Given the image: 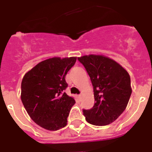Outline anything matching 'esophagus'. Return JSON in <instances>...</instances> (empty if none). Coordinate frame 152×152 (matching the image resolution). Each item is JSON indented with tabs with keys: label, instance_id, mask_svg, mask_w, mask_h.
Masks as SVG:
<instances>
[{
	"label": "esophagus",
	"instance_id": "34e87169",
	"mask_svg": "<svg viewBox=\"0 0 152 152\" xmlns=\"http://www.w3.org/2000/svg\"><path fill=\"white\" fill-rule=\"evenodd\" d=\"M77 98H79V99H80V97H81V94H79V95H77Z\"/></svg>",
	"mask_w": 152,
	"mask_h": 152
}]
</instances>
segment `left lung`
Masks as SVG:
<instances>
[{
  "mask_svg": "<svg viewBox=\"0 0 152 152\" xmlns=\"http://www.w3.org/2000/svg\"><path fill=\"white\" fill-rule=\"evenodd\" d=\"M77 59L85 67L94 92L93 108L83 110L86 120L94 126L110 124L128 105L132 91L128 72L103 55H88Z\"/></svg>",
  "mask_w": 152,
  "mask_h": 152,
  "instance_id": "left-lung-1",
  "label": "left lung"
}]
</instances>
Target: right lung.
Wrapping results in <instances>:
<instances>
[{"label": "right lung", "instance_id": "obj_1", "mask_svg": "<svg viewBox=\"0 0 152 152\" xmlns=\"http://www.w3.org/2000/svg\"><path fill=\"white\" fill-rule=\"evenodd\" d=\"M77 57H53L38 63L23 77L21 100L33 121L42 128L56 131L67 125L74 97L64 90L65 76Z\"/></svg>", "mask_w": 152, "mask_h": 152}]
</instances>
